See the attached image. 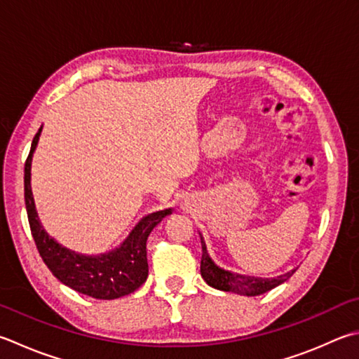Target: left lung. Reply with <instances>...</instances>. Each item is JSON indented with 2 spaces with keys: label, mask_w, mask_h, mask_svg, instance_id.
Masks as SVG:
<instances>
[{
  "label": "left lung",
  "mask_w": 359,
  "mask_h": 359,
  "mask_svg": "<svg viewBox=\"0 0 359 359\" xmlns=\"http://www.w3.org/2000/svg\"><path fill=\"white\" fill-rule=\"evenodd\" d=\"M200 238H201V250H203L201 264H200L201 276L209 286L219 290H225V292H234V294L247 295V297L261 295L270 289L280 286L281 283L287 281L295 272V270H290V272L276 276V278H258V276H245L241 273L229 272V270H223L211 259V256H209L206 250L205 239H203L201 234Z\"/></svg>",
  "instance_id": "left-lung-1"
}]
</instances>
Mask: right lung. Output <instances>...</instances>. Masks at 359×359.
Returning a JSON list of instances; mask_svg holds the SVG:
<instances>
[{
  "label": "right lung",
  "mask_w": 359,
  "mask_h": 359,
  "mask_svg": "<svg viewBox=\"0 0 359 359\" xmlns=\"http://www.w3.org/2000/svg\"><path fill=\"white\" fill-rule=\"evenodd\" d=\"M42 128L32 139L29 156L25 162V203L34 242L46 267L56 278L79 294L92 299L114 300L139 289L147 281V239L153 228L172 214V209L153 212L133 228L123 243L109 253L86 256L65 248L50 238L40 225L31 191V162Z\"/></svg>",
  "instance_id": "1"
}]
</instances>
